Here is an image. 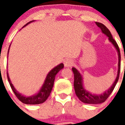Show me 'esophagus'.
<instances>
[{
    "label": "esophagus",
    "mask_w": 125,
    "mask_h": 125,
    "mask_svg": "<svg viewBox=\"0 0 125 125\" xmlns=\"http://www.w3.org/2000/svg\"><path fill=\"white\" fill-rule=\"evenodd\" d=\"M63 63H64L65 67H71L73 65V62L71 59H66V60H65Z\"/></svg>",
    "instance_id": "esophagus-1"
}]
</instances>
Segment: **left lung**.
Wrapping results in <instances>:
<instances>
[{
	"instance_id": "obj_1",
	"label": "left lung",
	"mask_w": 125,
	"mask_h": 125,
	"mask_svg": "<svg viewBox=\"0 0 125 125\" xmlns=\"http://www.w3.org/2000/svg\"><path fill=\"white\" fill-rule=\"evenodd\" d=\"M95 23L98 26V27L101 28V31H102L103 34H105L107 37H108L109 41L112 43L113 45L116 49L117 53H118L119 62L117 74V77L115 78V80L114 82L113 83L112 85L108 89H107L106 91H104L103 94H100V95L93 94V93H90L89 91L86 90L83 87V78H82L81 74L75 67H73L72 68L73 72L74 73V87L76 96L78 97L79 100L82 101V103H86V104H101L102 103H104L108 99V97L112 93V92L114 89L115 86L116 85L117 82L118 81L121 69V54L118 45L117 44L116 42L114 40L110 30L106 28V26L102 24V23H101V22H96Z\"/></svg>"
}]
</instances>
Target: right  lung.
<instances>
[{
  "mask_svg": "<svg viewBox=\"0 0 125 125\" xmlns=\"http://www.w3.org/2000/svg\"><path fill=\"white\" fill-rule=\"evenodd\" d=\"M33 21H34L28 22L23 27H24L27 24H28L30 22H33ZM9 50H10V47H9L8 52V55ZM63 67H64V65L62 63L58 65L56 67H54L52 70L50 71V72L47 74L45 80V82L43 83L42 87H41V89H40V91H38V93H37L34 95H32V96H29V97L24 96L21 93L17 91L16 89L15 88L11 82L10 78L9 77L8 73H7V76H8V82L10 83V85L13 93H15V96L17 97V99L19 101H21L24 104H42V103H44L47 100V98L49 97L53 87L56 75L61 69H62L63 68Z\"/></svg>",
  "mask_w": 125,
  "mask_h": 125,
  "instance_id": "1",
  "label": "right lung"
}]
</instances>
